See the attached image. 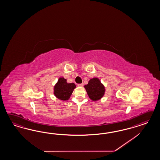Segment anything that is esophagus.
I'll use <instances>...</instances> for the list:
<instances>
[{"label": "esophagus", "mask_w": 160, "mask_h": 160, "mask_svg": "<svg viewBox=\"0 0 160 160\" xmlns=\"http://www.w3.org/2000/svg\"><path fill=\"white\" fill-rule=\"evenodd\" d=\"M82 86H83V84H78V87H82Z\"/></svg>", "instance_id": "1"}]
</instances>
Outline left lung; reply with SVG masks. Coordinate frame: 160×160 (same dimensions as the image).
I'll return each mask as SVG.
<instances>
[{
	"label": "left lung",
	"instance_id": "8db88e82",
	"mask_svg": "<svg viewBox=\"0 0 160 160\" xmlns=\"http://www.w3.org/2000/svg\"><path fill=\"white\" fill-rule=\"evenodd\" d=\"M87 94L92 101H97L104 96L105 93V87L98 78L90 79L88 84L85 85Z\"/></svg>",
	"mask_w": 160,
	"mask_h": 160
}]
</instances>
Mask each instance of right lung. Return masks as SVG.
I'll return each instance as SVG.
<instances>
[{"mask_svg":"<svg viewBox=\"0 0 160 160\" xmlns=\"http://www.w3.org/2000/svg\"><path fill=\"white\" fill-rule=\"evenodd\" d=\"M76 87L74 83H68L64 78H59L58 82L54 86V94L61 100H68Z\"/></svg>","mask_w":160,"mask_h":160,"instance_id":"add662e5","label":"right lung"}]
</instances>
